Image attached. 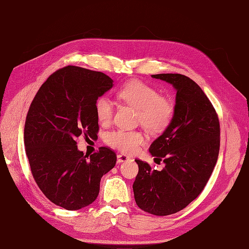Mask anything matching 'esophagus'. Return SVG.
Segmentation results:
<instances>
[{
	"mask_svg": "<svg viewBox=\"0 0 249 249\" xmlns=\"http://www.w3.org/2000/svg\"><path fill=\"white\" fill-rule=\"evenodd\" d=\"M127 160H129V157H127L126 155H124V154H118V155H117V161H118L119 163L125 162V161H127Z\"/></svg>",
	"mask_w": 249,
	"mask_h": 249,
	"instance_id": "esophagus-1",
	"label": "esophagus"
}]
</instances>
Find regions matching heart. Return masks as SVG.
Segmentation results:
<instances>
[{"mask_svg":"<svg viewBox=\"0 0 249 249\" xmlns=\"http://www.w3.org/2000/svg\"><path fill=\"white\" fill-rule=\"evenodd\" d=\"M117 95L123 102L137 109L138 123L149 132L161 133L171 123L175 105L169 97L160 95L154 86L133 80L120 88ZM113 110L114 107L109 97L101 96L95 101L94 111L100 124H107L111 122ZM106 142L120 152L133 154L145 142V135L140 131L117 129L106 135Z\"/></svg>","mask_w":249,"mask_h":249,"instance_id":"1","label":"heart"}]
</instances>
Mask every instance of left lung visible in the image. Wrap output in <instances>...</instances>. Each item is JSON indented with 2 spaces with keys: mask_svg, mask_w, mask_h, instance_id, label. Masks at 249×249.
I'll return each mask as SVG.
<instances>
[{
  "mask_svg": "<svg viewBox=\"0 0 249 249\" xmlns=\"http://www.w3.org/2000/svg\"><path fill=\"white\" fill-rule=\"evenodd\" d=\"M177 90L171 123L149 146L155 159L165 163L159 171L135 160L139 171L133 184L137 206L149 214L166 216L186 208L207 185L220 146L217 113L201 88L179 73L153 74Z\"/></svg>",
  "mask_w": 249,
  "mask_h": 249,
  "instance_id": "8db88e82",
  "label": "left lung"
}]
</instances>
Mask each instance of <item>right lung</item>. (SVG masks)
<instances>
[{"instance_id":"1","label":"right lung","mask_w":249,"mask_h":249,"mask_svg":"<svg viewBox=\"0 0 249 249\" xmlns=\"http://www.w3.org/2000/svg\"><path fill=\"white\" fill-rule=\"evenodd\" d=\"M112 86L107 74L70 65L51 74L29 108L26 155L36 184L59 207L73 211L92 203L102 177L115 166L111 148L84 155L76 141L81 135L97 137L94 104Z\"/></svg>"}]
</instances>
